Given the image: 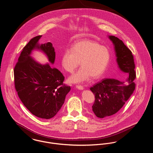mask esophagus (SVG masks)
I'll use <instances>...</instances> for the list:
<instances>
[{"label": "esophagus", "instance_id": "34e87169", "mask_svg": "<svg viewBox=\"0 0 153 153\" xmlns=\"http://www.w3.org/2000/svg\"><path fill=\"white\" fill-rule=\"evenodd\" d=\"M76 88H78V89H79V90H81L84 89L82 85H76Z\"/></svg>", "mask_w": 153, "mask_h": 153}]
</instances>
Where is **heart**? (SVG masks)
<instances>
[{
  "label": "heart",
  "mask_w": 153,
  "mask_h": 153,
  "mask_svg": "<svg viewBox=\"0 0 153 153\" xmlns=\"http://www.w3.org/2000/svg\"><path fill=\"white\" fill-rule=\"evenodd\" d=\"M110 52L105 46L93 40H82L75 43L71 49L65 50L62 56L63 68L73 73L80 62L82 66L77 72L71 75L68 82L80 83L100 77L105 71L110 60Z\"/></svg>",
  "instance_id": "heart-1"
}]
</instances>
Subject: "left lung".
Masks as SVG:
<instances>
[{"mask_svg": "<svg viewBox=\"0 0 153 153\" xmlns=\"http://www.w3.org/2000/svg\"><path fill=\"white\" fill-rule=\"evenodd\" d=\"M114 46L117 62L120 70L127 74L124 81L114 79H103L90 87L95 95L92 106L94 114L99 118H108L122 108L133 94L136 85L135 64L132 52L122 40L114 36H108Z\"/></svg>", "mask_w": 153, "mask_h": 153, "instance_id": "8db88e82", "label": "left lung"}]
</instances>
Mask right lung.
I'll return each instance as SVG.
<instances>
[{
	"mask_svg": "<svg viewBox=\"0 0 153 153\" xmlns=\"http://www.w3.org/2000/svg\"><path fill=\"white\" fill-rule=\"evenodd\" d=\"M42 36L32 39L24 47L14 68L15 87L24 105L35 116L53 117L65 102L70 87L63 84L65 77L49 63L42 65L32 57V51H43L53 64L56 53L52 43L39 45Z\"/></svg>",
	"mask_w": 153,
	"mask_h": 153,
	"instance_id": "obj_1",
	"label": "right lung"
}]
</instances>
